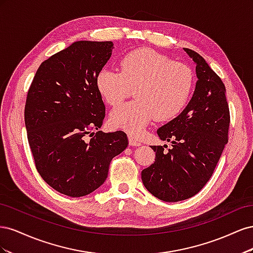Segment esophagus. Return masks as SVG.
<instances>
[{
    "label": "esophagus",
    "mask_w": 253,
    "mask_h": 253,
    "mask_svg": "<svg viewBox=\"0 0 253 253\" xmlns=\"http://www.w3.org/2000/svg\"><path fill=\"white\" fill-rule=\"evenodd\" d=\"M128 143L129 145H132V147H139V145H141V142L136 140L133 136H128Z\"/></svg>",
    "instance_id": "1"
}]
</instances>
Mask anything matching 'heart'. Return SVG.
<instances>
[{
	"mask_svg": "<svg viewBox=\"0 0 253 253\" xmlns=\"http://www.w3.org/2000/svg\"><path fill=\"white\" fill-rule=\"evenodd\" d=\"M119 67L120 72L102 68L96 77V86L110 105H117L135 88L136 100L118 105L110 115L114 127L133 136L140 135L155 118L166 121L177 116L192 93V70L153 49L127 52Z\"/></svg>",
	"mask_w": 253,
	"mask_h": 253,
	"instance_id": "1",
	"label": "heart"
}]
</instances>
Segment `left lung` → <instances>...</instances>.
I'll return each instance as SVG.
<instances>
[{"instance_id": "8db88e82", "label": "left lung", "mask_w": 253, "mask_h": 253, "mask_svg": "<svg viewBox=\"0 0 253 253\" xmlns=\"http://www.w3.org/2000/svg\"><path fill=\"white\" fill-rule=\"evenodd\" d=\"M183 50L196 63L194 94L177 117L157 129L160 139L172 142V149L151 145L155 162L141 172L149 192L169 203L188 200L208 182L228 142L230 126L223 81L200 53Z\"/></svg>"}]
</instances>
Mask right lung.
<instances>
[{
	"label": "right lung",
	"instance_id": "add662e5",
	"mask_svg": "<svg viewBox=\"0 0 253 253\" xmlns=\"http://www.w3.org/2000/svg\"><path fill=\"white\" fill-rule=\"evenodd\" d=\"M113 45L73 43L41 63L28 89L24 118L37 171L67 196H85L100 187L112 159L127 147L122 131L90 133L101 127L105 117L96 77Z\"/></svg>",
	"mask_w": 253,
	"mask_h": 253
}]
</instances>
